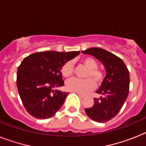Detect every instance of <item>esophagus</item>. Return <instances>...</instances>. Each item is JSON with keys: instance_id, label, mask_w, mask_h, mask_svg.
<instances>
[{"instance_id": "1", "label": "esophagus", "mask_w": 146, "mask_h": 146, "mask_svg": "<svg viewBox=\"0 0 146 146\" xmlns=\"http://www.w3.org/2000/svg\"><path fill=\"white\" fill-rule=\"evenodd\" d=\"M78 94V96H79V97L81 98V99H83V98L85 97L84 95H82V94Z\"/></svg>"}]
</instances>
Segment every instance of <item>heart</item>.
<instances>
[{
  "mask_svg": "<svg viewBox=\"0 0 146 146\" xmlns=\"http://www.w3.org/2000/svg\"><path fill=\"white\" fill-rule=\"evenodd\" d=\"M82 64L88 69V71L86 74V77L88 79L80 80L77 78H72L66 82V88L71 92L85 94L94 88V82L96 85H99L102 82L104 74L102 71L97 69V62L93 58H85L82 60ZM61 72L62 74L65 77H70L74 73L73 62L71 60L66 62L62 68Z\"/></svg>",
  "mask_w": 146,
  "mask_h": 146,
  "instance_id": "heart-1",
  "label": "heart"
}]
</instances>
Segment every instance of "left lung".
Listing matches in <instances>:
<instances>
[{
  "mask_svg": "<svg viewBox=\"0 0 146 146\" xmlns=\"http://www.w3.org/2000/svg\"><path fill=\"white\" fill-rule=\"evenodd\" d=\"M82 53L93 55L103 64L106 71V76L96 91L101 96L95 98L94 105L85 109V112L93 121L107 122L118 114L127 99L129 72L123 60L104 49L91 47Z\"/></svg>",
  "mask_w": 146,
  "mask_h": 146,
  "instance_id": "left-lung-1",
  "label": "left lung"
}]
</instances>
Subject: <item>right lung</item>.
Here are the masks:
<instances>
[{
	"label": "right lung",
	"mask_w": 146,
	"mask_h": 146,
	"mask_svg": "<svg viewBox=\"0 0 146 146\" xmlns=\"http://www.w3.org/2000/svg\"><path fill=\"white\" fill-rule=\"evenodd\" d=\"M80 51L36 52L25 58L17 69V86L27 112L38 119L53 116L69 93L54 88L64 86L61 69Z\"/></svg>",
	"instance_id": "obj_1"
}]
</instances>
